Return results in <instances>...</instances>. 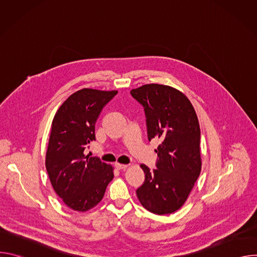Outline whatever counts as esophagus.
Masks as SVG:
<instances>
[{
  "label": "esophagus",
  "instance_id": "obj_1",
  "mask_svg": "<svg viewBox=\"0 0 257 257\" xmlns=\"http://www.w3.org/2000/svg\"><path fill=\"white\" fill-rule=\"evenodd\" d=\"M115 167H116V169H118V170H125L128 166H127V165H122V164L116 163V164H115Z\"/></svg>",
  "mask_w": 257,
  "mask_h": 257
}]
</instances>
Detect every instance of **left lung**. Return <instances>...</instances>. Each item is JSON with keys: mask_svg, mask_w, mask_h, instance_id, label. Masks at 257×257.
<instances>
[{"mask_svg": "<svg viewBox=\"0 0 257 257\" xmlns=\"http://www.w3.org/2000/svg\"><path fill=\"white\" fill-rule=\"evenodd\" d=\"M144 108L148 138L160 139L156 169L145 174L136 194L149 211L168 214L186 201L201 171L200 128L186 95L162 84H145L130 91Z\"/></svg>", "mask_w": 257, "mask_h": 257, "instance_id": "left-lung-1", "label": "left lung"}]
</instances>
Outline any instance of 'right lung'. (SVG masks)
I'll return each mask as SVG.
<instances>
[{
    "label": "right lung",
    "mask_w": 257,
    "mask_h": 257,
    "mask_svg": "<svg viewBox=\"0 0 257 257\" xmlns=\"http://www.w3.org/2000/svg\"><path fill=\"white\" fill-rule=\"evenodd\" d=\"M117 93L83 88L71 94L54 117L46 168L55 192L74 210L95 206L114 178L112 166L84 151L95 140V123L102 108Z\"/></svg>",
    "instance_id": "add662e5"
}]
</instances>
